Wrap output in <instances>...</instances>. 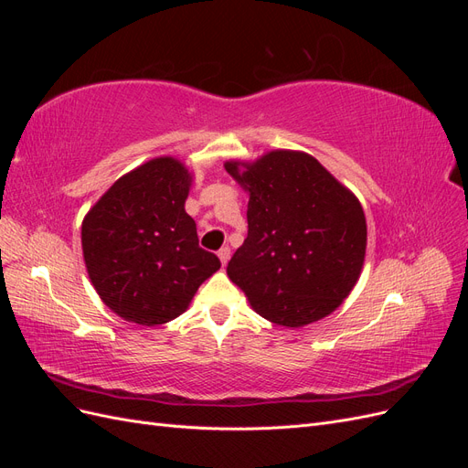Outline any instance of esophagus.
<instances>
[{"instance_id":"34e87169","label":"esophagus","mask_w":468,"mask_h":468,"mask_svg":"<svg viewBox=\"0 0 468 468\" xmlns=\"http://www.w3.org/2000/svg\"><path fill=\"white\" fill-rule=\"evenodd\" d=\"M218 260H220L222 265L229 263V260H230V248L229 246H224V248L218 250Z\"/></svg>"}]
</instances>
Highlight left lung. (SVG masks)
<instances>
[{
	"mask_svg": "<svg viewBox=\"0 0 468 468\" xmlns=\"http://www.w3.org/2000/svg\"><path fill=\"white\" fill-rule=\"evenodd\" d=\"M248 195V238L226 273L260 316L285 328L318 322L359 281L367 220L359 199L314 155L271 150L224 162Z\"/></svg>",
	"mask_w": 468,
	"mask_h": 468,
	"instance_id": "1",
	"label": "left lung"
}]
</instances>
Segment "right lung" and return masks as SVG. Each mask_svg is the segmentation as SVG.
<instances>
[{"label":"right lung","mask_w":468,"mask_h":468,"mask_svg":"<svg viewBox=\"0 0 468 468\" xmlns=\"http://www.w3.org/2000/svg\"><path fill=\"white\" fill-rule=\"evenodd\" d=\"M191 186L186 164L160 155L119 177L83 217L91 285L126 322L158 325L177 318L220 269L215 253L199 248L186 212Z\"/></svg>","instance_id":"obj_1"}]
</instances>
